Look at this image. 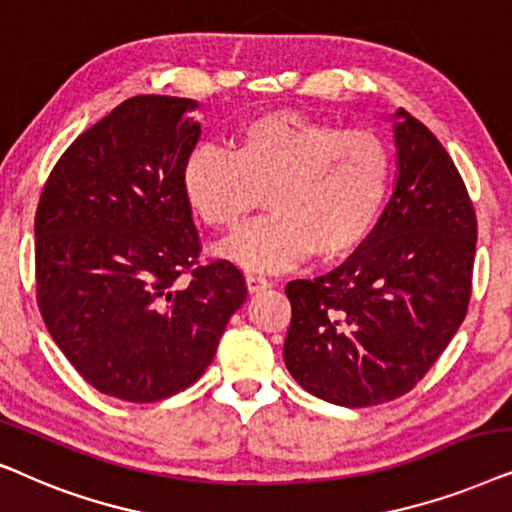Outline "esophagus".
Here are the masks:
<instances>
[{
  "label": "esophagus",
  "mask_w": 512,
  "mask_h": 512,
  "mask_svg": "<svg viewBox=\"0 0 512 512\" xmlns=\"http://www.w3.org/2000/svg\"><path fill=\"white\" fill-rule=\"evenodd\" d=\"M245 283H248V290H250V292H260V290L271 288L269 278L262 276V274H255V271L245 276Z\"/></svg>",
  "instance_id": "1"
}]
</instances>
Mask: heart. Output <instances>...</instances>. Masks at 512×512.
Instances as JSON below:
<instances>
[{"label":"heart","mask_w":512,"mask_h":512,"mask_svg":"<svg viewBox=\"0 0 512 512\" xmlns=\"http://www.w3.org/2000/svg\"><path fill=\"white\" fill-rule=\"evenodd\" d=\"M391 149L377 133L274 112L238 126L231 152L196 147L182 166V196L213 231H234L267 194L271 215L227 245L248 269L302 257L337 260L377 224L391 189Z\"/></svg>","instance_id":"heart-1"}]
</instances>
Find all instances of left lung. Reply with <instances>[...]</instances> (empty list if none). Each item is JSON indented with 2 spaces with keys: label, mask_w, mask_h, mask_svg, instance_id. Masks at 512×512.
Instances as JSON below:
<instances>
[{
  "label": "left lung",
  "mask_w": 512,
  "mask_h": 512,
  "mask_svg": "<svg viewBox=\"0 0 512 512\" xmlns=\"http://www.w3.org/2000/svg\"><path fill=\"white\" fill-rule=\"evenodd\" d=\"M393 119L398 180L377 227L330 274L285 288V367L342 407L412 391L466 318L473 285L478 220L459 170L419 119Z\"/></svg>",
  "instance_id": "1"
}]
</instances>
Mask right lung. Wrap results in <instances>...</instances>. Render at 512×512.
<instances>
[{
    "label": "right lung",
    "instance_id": "add662e5",
    "mask_svg": "<svg viewBox=\"0 0 512 512\" xmlns=\"http://www.w3.org/2000/svg\"><path fill=\"white\" fill-rule=\"evenodd\" d=\"M196 107L170 95L121 102L60 156L34 217L53 342L88 384L128 403L192 386L248 297L234 264L199 260L180 185L201 135Z\"/></svg>",
    "mask_w": 512,
    "mask_h": 512
}]
</instances>
